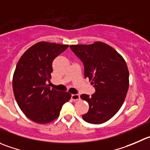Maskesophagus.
<instances>
[{
  "label": "esophagus",
  "mask_w": 150,
  "mask_h": 150,
  "mask_svg": "<svg viewBox=\"0 0 150 150\" xmlns=\"http://www.w3.org/2000/svg\"><path fill=\"white\" fill-rule=\"evenodd\" d=\"M80 99V96L79 94H72L71 95V99L74 101H77Z\"/></svg>",
  "instance_id": "1"
}]
</instances>
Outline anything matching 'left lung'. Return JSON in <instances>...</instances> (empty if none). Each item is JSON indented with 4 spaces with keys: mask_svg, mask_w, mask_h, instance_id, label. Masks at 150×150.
Here are the masks:
<instances>
[{
    "mask_svg": "<svg viewBox=\"0 0 150 150\" xmlns=\"http://www.w3.org/2000/svg\"><path fill=\"white\" fill-rule=\"evenodd\" d=\"M71 51L84 65L85 78L93 81L96 92L81 95L89 104L82 115L88 123L99 125L110 119L123 105L129 88V71L124 58L102 42L91 45H71Z\"/></svg>",
    "mask_w": 150,
    "mask_h": 150,
    "instance_id": "1",
    "label": "left lung"
}]
</instances>
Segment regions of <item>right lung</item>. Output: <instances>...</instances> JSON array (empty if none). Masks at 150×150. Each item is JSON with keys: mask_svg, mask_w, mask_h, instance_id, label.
Masks as SVG:
<instances>
[{"mask_svg": "<svg viewBox=\"0 0 150 150\" xmlns=\"http://www.w3.org/2000/svg\"><path fill=\"white\" fill-rule=\"evenodd\" d=\"M68 45L39 42L30 47L16 65L12 80L15 99L22 112L31 121L47 124L59 115L62 105L71 95L51 89L50 82L53 60Z\"/></svg>", "mask_w": 150, "mask_h": 150, "instance_id": "add662e5", "label": "right lung"}]
</instances>
